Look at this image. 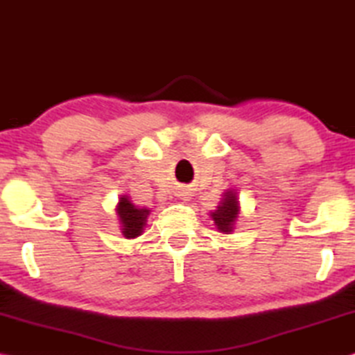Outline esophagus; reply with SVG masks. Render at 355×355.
I'll return each mask as SVG.
<instances>
[{"mask_svg":"<svg viewBox=\"0 0 355 355\" xmlns=\"http://www.w3.org/2000/svg\"><path fill=\"white\" fill-rule=\"evenodd\" d=\"M182 196H184V194H182ZM183 199H186V197H183Z\"/></svg>","mask_w":355,"mask_h":355,"instance_id":"esophagus-1","label":"esophagus"}]
</instances>
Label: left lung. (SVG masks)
<instances>
[{
    "instance_id": "obj_1",
    "label": "left lung",
    "mask_w": 355,
    "mask_h": 355,
    "mask_svg": "<svg viewBox=\"0 0 355 355\" xmlns=\"http://www.w3.org/2000/svg\"><path fill=\"white\" fill-rule=\"evenodd\" d=\"M238 214H239L238 194L235 189H228L227 192H224V196H222L218 208H216L209 216H211L216 228H218L220 233L230 235V233L235 230V222L238 219Z\"/></svg>"
}]
</instances>
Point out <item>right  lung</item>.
I'll return each mask as SVG.
<instances>
[{
    "mask_svg": "<svg viewBox=\"0 0 355 355\" xmlns=\"http://www.w3.org/2000/svg\"><path fill=\"white\" fill-rule=\"evenodd\" d=\"M116 213L120 222V230L127 239H133L142 235L144 227L147 224L150 209L136 207L128 196H122L116 207Z\"/></svg>",
    "mask_w": 355,
    "mask_h": 355,
    "instance_id": "obj_1",
    "label": "right lung"
}]
</instances>
